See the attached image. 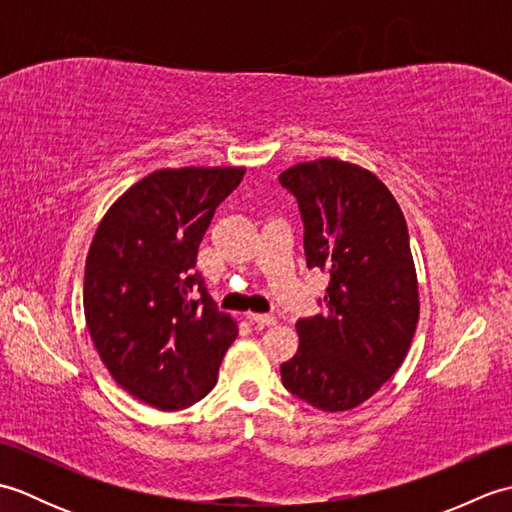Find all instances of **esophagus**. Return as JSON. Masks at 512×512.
Returning a JSON list of instances; mask_svg holds the SVG:
<instances>
[{"label":"esophagus","mask_w":512,"mask_h":512,"mask_svg":"<svg viewBox=\"0 0 512 512\" xmlns=\"http://www.w3.org/2000/svg\"><path fill=\"white\" fill-rule=\"evenodd\" d=\"M246 319L255 325H275L277 317L273 314H257V312H246Z\"/></svg>","instance_id":"34e87169"}]
</instances>
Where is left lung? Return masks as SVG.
Here are the masks:
<instances>
[{"label":"left lung","instance_id":"1","mask_svg":"<svg viewBox=\"0 0 512 512\" xmlns=\"http://www.w3.org/2000/svg\"><path fill=\"white\" fill-rule=\"evenodd\" d=\"M279 182L297 198L308 268L330 275L328 310L297 321L281 383L317 409H354L396 374L416 332L405 215L372 171L336 158L301 162Z\"/></svg>","mask_w":512,"mask_h":512}]
</instances>
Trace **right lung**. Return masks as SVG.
I'll use <instances>...</instances> for the list:
<instances>
[{
	"label": "right lung",
	"instance_id": "right-lung-1",
	"mask_svg": "<svg viewBox=\"0 0 512 512\" xmlns=\"http://www.w3.org/2000/svg\"><path fill=\"white\" fill-rule=\"evenodd\" d=\"M244 171H154L96 228L85 262V321L116 383L156 409H184L209 394L237 336V321L217 310L195 262L215 209Z\"/></svg>",
	"mask_w": 512,
	"mask_h": 512
}]
</instances>
